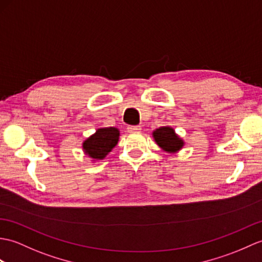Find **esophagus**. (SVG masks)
<instances>
[{
    "mask_svg": "<svg viewBox=\"0 0 262 262\" xmlns=\"http://www.w3.org/2000/svg\"><path fill=\"white\" fill-rule=\"evenodd\" d=\"M142 127L141 126H128L127 127V130H128L129 133H138L141 132Z\"/></svg>",
    "mask_w": 262,
    "mask_h": 262,
    "instance_id": "1",
    "label": "esophagus"
}]
</instances>
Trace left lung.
<instances>
[{
  "mask_svg": "<svg viewBox=\"0 0 262 262\" xmlns=\"http://www.w3.org/2000/svg\"><path fill=\"white\" fill-rule=\"evenodd\" d=\"M153 137L157 145L168 153H175L184 145V142L176 135L171 127H160L153 132Z\"/></svg>",
  "mask_w": 262,
  "mask_h": 262,
  "instance_id": "1",
  "label": "left lung"
}]
</instances>
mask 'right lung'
Here are the masks:
<instances>
[{
	"instance_id": "add662e5",
	"label": "right lung",
	"mask_w": 262,
	"mask_h": 262,
	"mask_svg": "<svg viewBox=\"0 0 262 262\" xmlns=\"http://www.w3.org/2000/svg\"><path fill=\"white\" fill-rule=\"evenodd\" d=\"M119 130L115 127L97 129L82 144L83 151L90 159L102 160L118 143Z\"/></svg>"
}]
</instances>
